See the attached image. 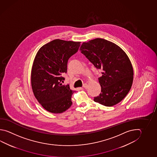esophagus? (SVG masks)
Returning a JSON list of instances; mask_svg holds the SVG:
<instances>
[{"label":"esophagus","instance_id":"esophagus-1","mask_svg":"<svg viewBox=\"0 0 157 157\" xmlns=\"http://www.w3.org/2000/svg\"><path fill=\"white\" fill-rule=\"evenodd\" d=\"M88 88V85L86 84H84V85H83V88H84V89H86Z\"/></svg>","mask_w":157,"mask_h":157}]
</instances>
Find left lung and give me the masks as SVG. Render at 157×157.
Masks as SVG:
<instances>
[{
  "label": "left lung",
  "instance_id": "left-lung-1",
  "mask_svg": "<svg viewBox=\"0 0 157 157\" xmlns=\"http://www.w3.org/2000/svg\"><path fill=\"white\" fill-rule=\"evenodd\" d=\"M80 50L95 68L103 71L98 78L101 94L94 101L107 107L121 101L133 83V67L127 54L115 43L102 38L83 42Z\"/></svg>",
  "mask_w": 157,
  "mask_h": 157
}]
</instances>
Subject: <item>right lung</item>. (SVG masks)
I'll return each mask as SVG.
<instances>
[{"mask_svg":"<svg viewBox=\"0 0 157 157\" xmlns=\"http://www.w3.org/2000/svg\"><path fill=\"white\" fill-rule=\"evenodd\" d=\"M80 41L55 39L42 46L36 54L31 71L33 93L49 112L61 113L71 107L74 90L63 85L68 59L76 53Z\"/></svg>","mask_w":157,"mask_h":157,"instance_id":"add662e5","label":"right lung"}]
</instances>
